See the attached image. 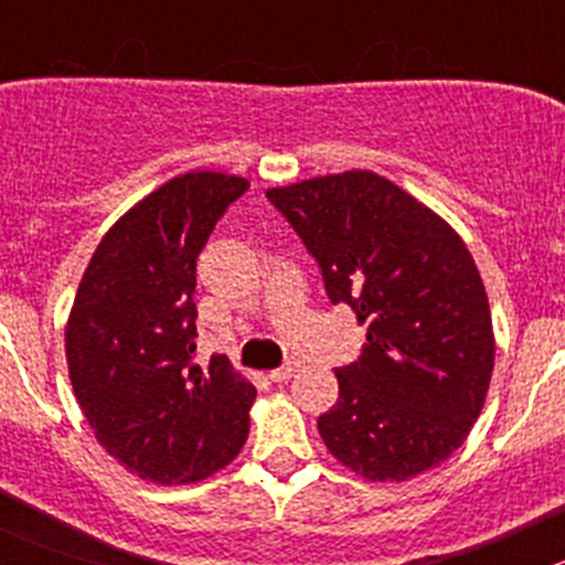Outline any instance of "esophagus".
<instances>
[{"label":"esophagus","instance_id":"1","mask_svg":"<svg viewBox=\"0 0 565 565\" xmlns=\"http://www.w3.org/2000/svg\"><path fill=\"white\" fill-rule=\"evenodd\" d=\"M295 372H298V366H295V363H284V366L273 369L270 380H273V383H287V380L292 377Z\"/></svg>","mask_w":565,"mask_h":565}]
</instances>
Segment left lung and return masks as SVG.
Wrapping results in <instances>:
<instances>
[{
	"mask_svg": "<svg viewBox=\"0 0 565 565\" xmlns=\"http://www.w3.org/2000/svg\"><path fill=\"white\" fill-rule=\"evenodd\" d=\"M267 199L317 259L330 303L366 328L317 420L328 451L369 481L446 461L476 424L494 366L487 292L461 237L374 172L315 177Z\"/></svg>",
	"mask_w": 565,
	"mask_h": 565,
	"instance_id": "left-lung-1",
	"label": "left lung"
}]
</instances>
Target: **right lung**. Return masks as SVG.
I'll return each mask as SVG.
<instances>
[{
	"mask_svg": "<svg viewBox=\"0 0 565 565\" xmlns=\"http://www.w3.org/2000/svg\"><path fill=\"white\" fill-rule=\"evenodd\" d=\"M248 180L188 172L122 215L89 259L65 330L100 446L158 483L202 481L241 454L256 388L226 355L196 363V259Z\"/></svg>",
	"mask_w": 565,
	"mask_h": 565,
	"instance_id": "right-lung-1",
	"label": "right lung"
}]
</instances>
